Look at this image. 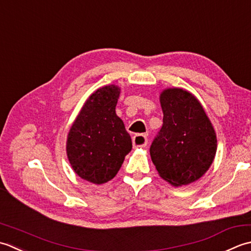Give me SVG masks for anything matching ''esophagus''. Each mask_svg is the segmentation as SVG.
Masks as SVG:
<instances>
[{
    "mask_svg": "<svg viewBox=\"0 0 251 251\" xmlns=\"http://www.w3.org/2000/svg\"><path fill=\"white\" fill-rule=\"evenodd\" d=\"M134 147H145L147 145V137L144 134H136L132 139Z\"/></svg>",
    "mask_w": 251,
    "mask_h": 251,
    "instance_id": "obj_1",
    "label": "esophagus"
}]
</instances>
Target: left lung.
<instances>
[{
  "instance_id": "8db88e82",
  "label": "left lung",
  "mask_w": 251,
  "mask_h": 251,
  "mask_svg": "<svg viewBox=\"0 0 251 251\" xmlns=\"http://www.w3.org/2000/svg\"><path fill=\"white\" fill-rule=\"evenodd\" d=\"M162 126L150 152L162 178L173 186L187 185L202 176L217 151V136L198 100L182 89L160 95Z\"/></svg>"
}]
</instances>
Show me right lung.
<instances>
[{
	"mask_svg": "<svg viewBox=\"0 0 251 251\" xmlns=\"http://www.w3.org/2000/svg\"><path fill=\"white\" fill-rule=\"evenodd\" d=\"M120 89L106 85L92 94L69 131L67 155L75 172L83 180L103 184L117 173L132 141L116 115Z\"/></svg>",
	"mask_w": 251,
	"mask_h": 251,
	"instance_id": "1",
	"label": "right lung"
}]
</instances>
